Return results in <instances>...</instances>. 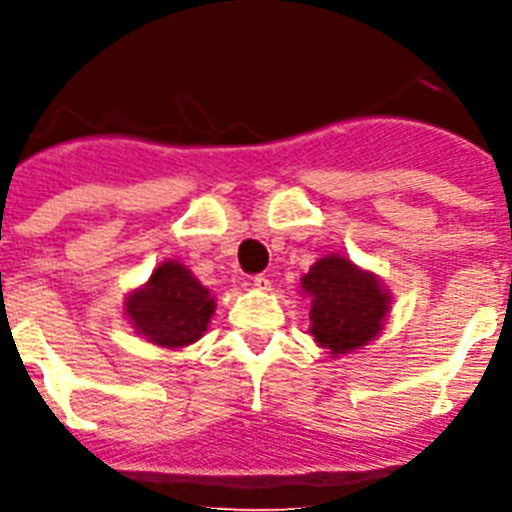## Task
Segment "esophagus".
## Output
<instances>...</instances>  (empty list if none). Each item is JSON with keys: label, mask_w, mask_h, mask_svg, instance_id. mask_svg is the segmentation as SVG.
I'll list each match as a JSON object with an SVG mask.
<instances>
[{"label": "esophagus", "mask_w": 512, "mask_h": 512, "mask_svg": "<svg viewBox=\"0 0 512 512\" xmlns=\"http://www.w3.org/2000/svg\"><path fill=\"white\" fill-rule=\"evenodd\" d=\"M251 284L259 289V292H269V289H271V282H269V277H266V274H256V277L251 279Z\"/></svg>", "instance_id": "esophagus-1"}]
</instances>
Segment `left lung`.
<instances>
[{"mask_svg": "<svg viewBox=\"0 0 512 512\" xmlns=\"http://www.w3.org/2000/svg\"><path fill=\"white\" fill-rule=\"evenodd\" d=\"M310 297V333L333 359L356 354L384 330L392 307L390 289L374 271L341 253H328L300 279Z\"/></svg>", "mask_w": 512, "mask_h": 512, "instance_id": "1", "label": "left lung"}]
</instances>
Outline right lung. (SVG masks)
Segmentation results:
<instances>
[{
    "label": "right lung",
    "mask_w": 512,
    "mask_h": 512,
    "mask_svg": "<svg viewBox=\"0 0 512 512\" xmlns=\"http://www.w3.org/2000/svg\"><path fill=\"white\" fill-rule=\"evenodd\" d=\"M215 297L176 259H166L125 297L122 312L143 341L158 348H184L205 336L215 315Z\"/></svg>",
    "instance_id": "obj_1"
}]
</instances>
